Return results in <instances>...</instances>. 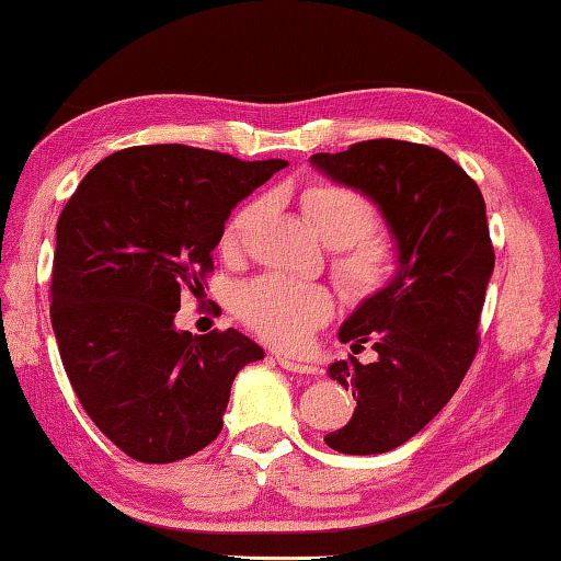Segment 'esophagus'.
I'll list each match as a JSON object with an SVG mask.
<instances>
[{
    "mask_svg": "<svg viewBox=\"0 0 561 561\" xmlns=\"http://www.w3.org/2000/svg\"><path fill=\"white\" fill-rule=\"evenodd\" d=\"M277 362L282 369L287 371H297V375H314L317 367L314 364H307V362H297V359H289V357H282V354H277Z\"/></svg>",
    "mask_w": 561,
    "mask_h": 561,
    "instance_id": "obj_1",
    "label": "esophagus"
}]
</instances>
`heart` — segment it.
Wrapping results in <instances>:
<instances>
[{
  "instance_id": "heart-1",
  "label": "heart",
  "mask_w": 561,
  "mask_h": 561,
  "mask_svg": "<svg viewBox=\"0 0 561 561\" xmlns=\"http://www.w3.org/2000/svg\"><path fill=\"white\" fill-rule=\"evenodd\" d=\"M301 207L322 242L334 249V274L346 295L371 299L394 279L399 252L392 237L377 232L375 207L364 194L342 184H312L301 192ZM264 202H252L237 211L221 237L229 254L244 247L260 217ZM334 299L322 284L295 282L279 274H264L244 284L234 297V312L266 342L297 350L317 327L332 317Z\"/></svg>"
}]
</instances>
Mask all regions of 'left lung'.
Masks as SVG:
<instances>
[{
    "mask_svg": "<svg viewBox=\"0 0 561 561\" xmlns=\"http://www.w3.org/2000/svg\"><path fill=\"white\" fill-rule=\"evenodd\" d=\"M309 162L375 204L399 252L389 287L362 299L340 327L342 342L371 344L377 359L350 357L327 369L357 399L327 447L381 455L442 412L474 359L494 272L484 197L455 159L412 141L369 139Z\"/></svg>",
    "mask_w": 561,
    "mask_h": 561,
    "instance_id": "left-lung-1",
    "label": "left lung"
}]
</instances>
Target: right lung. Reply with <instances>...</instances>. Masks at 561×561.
Returning <instances> with one entry per match:
<instances>
[{"label":"right lung","mask_w":561,"mask_h":561,"mask_svg":"<svg viewBox=\"0 0 561 561\" xmlns=\"http://www.w3.org/2000/svg\"><path fill=\"white\" fill-rule=\"evenodd\" d=\"M284 159L184 145L129 147L102 159L57 221L51 329L72 389L117 447L169 465L221 432L237 371L264 350L237 329L174 327L182 291H204L232 209Z\"/></svg>","instance_id":"right-lung-1"}]
</instances>
